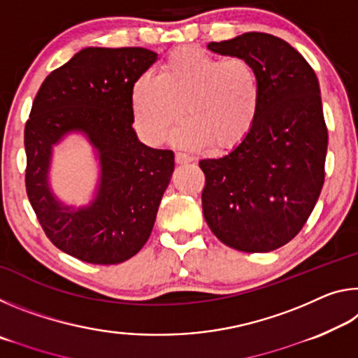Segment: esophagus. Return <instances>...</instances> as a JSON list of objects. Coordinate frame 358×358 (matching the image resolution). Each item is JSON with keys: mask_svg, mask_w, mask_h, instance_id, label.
<instances>
[{"mask_svg": "<svg viewBox=\"0 0 358 358\" xmlns=\"http://www.w3.org/2000/svg\"><path fill=\"white\" fill-rule=\"evenodd\" d=\"M175 162H177V164H187V162H192V157L185 153H177L175 155Z\"/></svg>", "mask_w": 358, "mask_h": 358, "instance_id": "obj_1", "label": "esophagus"}]
</instances>
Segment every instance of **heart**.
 <instances>
[{"label":"heart","mask_w":358,"mask_h":358,"mask_svg":"<svg viewBox=\"0 0 358 358\" xmlns=\"http://www.w3.org/2000/svg\"><path fill=\"white\" fill-rule=\"evenodd\" d=\"M131 106L137 131L151 145L164 141L185 110L186 121L173 132V143L224 151L243 142L256 124L260 83L248 59L220 58L185 45L169 53L155 78H137Z\"/></svg>","instance_id":"1"}]
</instances>
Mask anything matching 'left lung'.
<instances>
[{
    "label": "left lung",
    "mask_w": 358,
    "mask_h": 358,
    "mask_svg": "<svg viewBox=\"0 0 358 358\" xmlns=\"http://www.w3.org/2000/svg\"><path fill=\"white\" fill-rule=\"evenodd\" d=\"M208 48L252 64L260 83L256 124L229 155L202 159V208L217 240L245 252L289 243L322 191L329 143L316 72L276 36L245 33Z\"/></svg>",
    "instance_id": "1"
}]
</instances>
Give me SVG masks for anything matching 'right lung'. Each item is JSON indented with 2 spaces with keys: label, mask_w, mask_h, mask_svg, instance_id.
Listing matches in <instances>:
<instances>
[{
  "label": "right lung",
  "mask_w": 358,
  "mask_h": 358,
  "mask_svg": "<svg viewBox=\"0 0 358 358\" xmlns=\"http://www.w3.org/2000/svg\"><path fill=\"white\" fill-rule=\"evenodd\" d=\"M142 47H87L42 82L25 126L27 194L42 229L88 264H121L142 250L171 183L175 156L150 148L132 123V85L156 62ZM80 131L100 159L94 201L63 204L48 183L52 147Z\"/></svg>",
  "instance_id": "1"
}]
</instances>
